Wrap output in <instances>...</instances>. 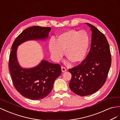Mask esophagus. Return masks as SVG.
<instances>
[{"instance_id": "34e87169", "label": "esophagus", "mask_w": 120, "mask_h": 120, "mask_svg": "<svg viewBox=\"0 0 120 120\" xmlns=\"http://www.w3.org/2000/svg\"><path fill=\"white\" fill-rule=\"evenodd\" d=\"M61 70H62V72H65L66 71V69L65 67H63V66H62L61 67Z\"/></svg>"}]
</instances>
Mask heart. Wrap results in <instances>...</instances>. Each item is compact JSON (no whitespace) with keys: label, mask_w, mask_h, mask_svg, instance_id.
<instances>
[{"label":"heart","mask_w":120,"mask_h":120,"mask_svg":"<svg viewBox=\"0 0 120 120\" xmlns=\"http://www.w3.org/2000/svg\"><path fill=\"white\" fill-rule=\"evenodd\" d=\"M89 42V37L87 32L70 29L60 34L56 41L51 39L49 49L55 60L59 59L65 51V57L68 61L78 63L85 59Z\"/></svg>","instance_id":"1"}]
</instances>
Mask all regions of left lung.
<instances>
[{
  "label": "left lung",
  "instance_id": "obj_1",
  "mask_svg": "<svg viewBox=\"0 0 120 120\" xmlns=\"http://www.w3.org/2000/svg\"><path fill=\"white\" fill-rule=\"evenodd\" d=\"M92 32L91 48L86 59L69 71V86L73 92L84 96L93 94L103 86L111 65L112 58L106 37L96 27L86 23Z\"/></svg>",
  "mask_w": 120,
  "mask_h": 120
}]
</instances>
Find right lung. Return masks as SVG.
<instances>
[{"label":"right lung","instance_id":"1","mask_svg":"<svg viewBox=\"0 0 120 120\" xmlns=\"http://www.w3.org/2000/svg\"><path fill=\"white\" fill-rule=\"evenodd\" d=\"M50 27L33 26L24 30L15 40L11 46L9 59V69L15 88L23 96L31 100L43 99L51 92L56 79L61 74L59 64L45 60L30 68H23L18 62V46L31 40H45Z\"/></svg>","mask_w":120,"mask_h":120}]
</instances>
